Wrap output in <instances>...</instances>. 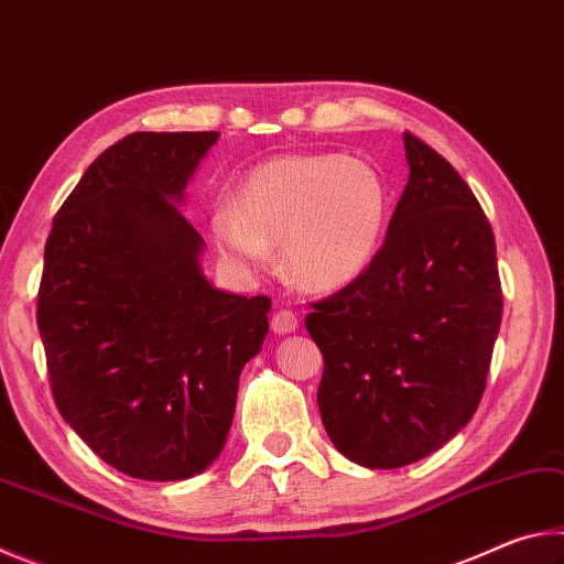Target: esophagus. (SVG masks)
<instances>
[{"instance_id":"34e87169","label":"esophagus","mask_w":564,"mask_h":564,"mask_svg":"<svg viewBox=\"0 0 564 564\" xmlns=\"http://www.w3.org/2000/svg\"><path fill=\"white\" fill-rule=\"evenodd\" d=\"M299 328V318H295V313L289 308H279L271 316V330L279 333V336H285V333H293Z\"/></svg>"}]
</instances>
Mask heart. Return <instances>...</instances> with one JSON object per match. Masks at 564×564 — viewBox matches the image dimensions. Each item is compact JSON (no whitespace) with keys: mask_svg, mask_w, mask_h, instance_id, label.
<instances>
[{"mask_svg":"<svg viewBox=\"0 0 564 564\" xmlns=\"http://www.w3.org/2000/svg\"><path fill=\"white\" fill-rule=\"evenodd\" d=\"M388 186L376 166L340 154L273 159L243 181L236 206H218L212 234L228 261L259 271L271 246L313 291H333L368 269L383 238Z\"/></svg>","mask_w":564,"mask_h":564,"instance_id":"1","label":"heart"}]
</instances>
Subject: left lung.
<instances>
[{
  "instance_id": "8db88e82",
  "label": "left lung",
  "mask_w": 564,
  "mask_h": 564,
  "mask_svg": "<svg viewBox=\"0 0 564 564\" xmlns=\"http://www.w3.org/2000/svg\"><path fill=\"white\" fill-rule=\"evenodd\" d=\"M410 178L358 279L311 303L318 408L336 451L393 470L475 415L502 321L488 216L447 161L405 131Z\"/></svg>"
}]
</instances>
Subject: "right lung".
Wrapping results in <instances>:
<instances>
[{
	"label": "right lung",
	"mask_w": 564,
	"mask_h": 564,
	"mask_svg": "<svg viewBox=\"0 0 564 564\" xmlns=\"http://www.w3.org/2000/svg\"><path fill=\"white\" fill-rule=\"evenodd\" d=\"M218 131H137L54 216L36 299L54 403L104 463L139 480L204 473L231 427L238 376L269 333V295L204 279L176 206Z\"/></svg>",
	"instance_id": "obj_1"
}]
</instances>
